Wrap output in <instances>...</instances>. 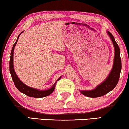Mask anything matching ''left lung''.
<instances>
[{"label":"left lung","mask_w":129,"mask_h":129,"mask_svg":"<svg viewBox=\"0 0 129 129\" xmlns=\"http://www.w3.org/2000/svg\"><path fill=\"white\" fill-rule=\"evenodd\" d=\"M107 33L111 39L114 47L115 54L114 59L113 66L110 71L108 77L102 83L99 84L95 89L90 90H80L81 94L86 96L90 98H97L104 96L113 90L118 83L120 73L121 70V60L120 58V50L114 37L109 31Z\"/></svg>","instance_id":"1"}]
</instances>
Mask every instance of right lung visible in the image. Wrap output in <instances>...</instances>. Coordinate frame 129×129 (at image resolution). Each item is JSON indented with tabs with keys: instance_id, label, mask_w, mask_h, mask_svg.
Returning <instances> with one entry per match:
<instances>
[{
	"instance_id": "obj_1",
	"label": "right lung",
	"mask_w": 129,
	"mask_h": 129,
	"mask_svg": "<svg viewBox=\"0 0 129 129\" xmlns=\"http://www.w3.org/2000/svg\"><path fill=\"white\" fill-rule=\"evenodd\" d=\"M22 32H21L20 34L18 35V36L17 37V41L15 42V43L13 46L12 50H11V58H10V61H9V71H10V73L12 77V80L14 81V83L15 86V87L17 88V89L19 91H20L21 92H22V93L26 94V95L28 96L33 97V98H43L45 96H48L53 92V90H55V84H56L57 81H58L61 78V77L57 80L56 82L55 83L52 87L50 89H48V90H39V89H35V88L30 87L29 86L25 85V84L23 83L20 80V79H19L18 77L17 76V74H16L14 68V48L15 47L16 44L17 43L18 40L19 36L21 35V34Z\"/></svg>"
}]
</instances>
